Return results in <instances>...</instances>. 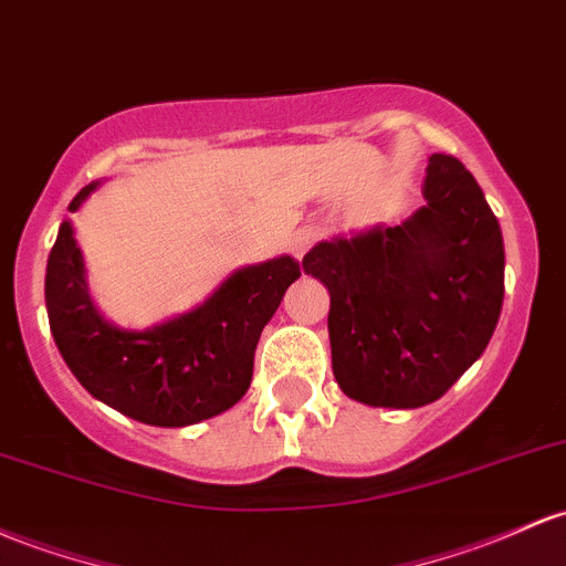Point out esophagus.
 I'll return each mask as SVG.
<instances>
[{
    "label": "esophagus",
    "instance_id": "1",
    "mask_svg": "<svg viewBox=\"0 0 566 566\" xmlns=\"http://www.w3.org/2000/svg\"><path fill=\"white\" fill-rule=\"evenodd\" d=\"M316 239H319V231H316V228H301V231L293 235V254H295V258L301 260L303 254L312 250V244Z\"/></svg>",
    "mask_w": 566,
    "mask_h": 566
}]
</instances>
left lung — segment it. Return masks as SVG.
<instances>
[{"instance_id":"obj_1","label":"left lung","mask_w":566,"mask_h":566,"mask_svg":"<svg viewBox=\"0 0 566 566\" xmlns=\"http://www.w3.org/2000/svg\"><path fill=\"white\" fill-rule=\"evenodd\" d=\"M424 207L395 228L319 241L303 271L331 290L333 374L352 400L421 408L492 340L505 297L500 222L454 155L427 166Z\"/></svg>"}]
</instances>
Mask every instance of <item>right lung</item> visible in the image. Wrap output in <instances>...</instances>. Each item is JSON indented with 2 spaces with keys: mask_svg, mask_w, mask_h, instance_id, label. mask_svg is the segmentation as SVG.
Segmentation results:
<instances>
[{
  "mask_svg": "<svg viewBox=\"0 0 566 566\" xmlns=\"http://www.w3.org/2000/svg\"><path fill=\"white\" fill-rule=\"evenodd\" d=\"M98 182L72 198L77 212ZM301 265L290 254L233 271L201 306L147 331H123L93 306L70 220L45 273L61 357L96 400L153 427H188L228 411L252 384L254 349Z\"/></svg>",
  "mask_w": 566,
  "mask_h": 566,
  "instance_id": "1",
  "label": "right lung"
}]
</instances>
